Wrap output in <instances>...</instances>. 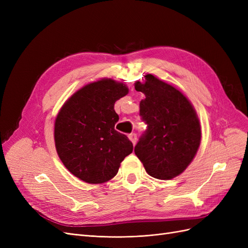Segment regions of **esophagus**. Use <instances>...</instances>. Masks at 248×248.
<instances>
[{
    "label": "esophagus",
    "instance_id": "obj_1",
    "mask_svg": "<svg viewBox=\"0 0 248 248\" xmlns=\"http://www.w3.org/2000/svg\"><path fill=\"white\" fill-rule=\"evenodd\" d=\"M128 138H129V140H131V142L133 145H136L137 144V140H138V138H137V134L136 133H130L129 136H128Z\"/></svg>",
    "mask_w": 248,
    "mask_h": 248
}]
</instances>
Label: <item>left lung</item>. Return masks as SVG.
<instances>
[{
    "instance_id": "1",
    "label": "left lung",
    "mask_w": 248,
    "mask_h": 248,
    "mask_svg": "<svg viewBox=\"0 0 248 248\" xmlns=\"http://www.w3.org/2000/svg\"><path fill=\"white\" fill-rule=\"evenodd\" d=\"M146 98L140 103V116L147 130L140 138L134 153L150 176L169 180L183 172L201 144L197 112L186 97L152 74L145 82L134 84Z\"/></svg>"
}]
</instances>
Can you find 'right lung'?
I'll return each mask as SVG.
<instances>
[{
	"instance_id": "1",
	"label": "right lung",
	"mask_w": 248,
	"mask_h": 248,
	"mask_svg": "<svg viewBox=\"0 0 248 248\" xmlns=\"http://www.w3.org/2000/svg\"><path fill=\"white\" fill-rule=\"evenodd\" d=\"M128 88L111 78L86 85L60 109L55 122L57 153L72 175L90 184L114 178L133 145L115 125V102Z\"/></svg>"
}]
</instances>
